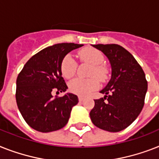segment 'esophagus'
I'll list each match as a JSON object with an SVG mask.
<instances>
[{
    "label": "esophagus",
    "mask_w": 159,
    "mask_h": 159,
    "mask_svg": "<svg viewBox=\"0 0 159 159\" xmlns=\"http://www.w3.org/2000/svg\"><path fill=\"white\" fill-rule=\"evenodd\" d=\"M78 100H79L80 102L83 101V100H84V97H83V96H81V95H80V96H78Z\"/></svg>",
    "instance_id": "34e87169"
}]
</instances>
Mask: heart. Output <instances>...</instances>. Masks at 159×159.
Wrapping results in <instances>:
<instances>
[{
    "label": "heart",
    "instance_id": "obj_1",
    "mask_svg": "<svg viewBox=\"0 0 159 159\" xmlns=\"http://www.w3.org/2000/svg\"><path fill=\"white\" fill-rule=\"evenodd\" d=\"M78 56L81 61L91 65L88 75L92 77L88 79L75 78L72 80L68 83V89L73 94L85 96L99 88L100 84L98 80L100 82L108 81L110 70L109 67L103 63L104 61V55L98 49L86 47L78 51ZM77 68V63L71 55H66L62 59L60 70L63 77L65 78L73 77L76 73Z\"/></svg>",
    "mask_w": 159,
    "mask_h": 159
}]
</instances>
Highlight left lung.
<instances>
[{"mask_svg": "<svg viewBox=\"0 0 159 159\" xmlns=\"http://www.w3.org/2000/svg\"><path fill=\"white\" fill-rule=\"evenodd\" d=\"M109 59L112 74L100 93L104 98L95 100L90 117L93 124L110 132L126 128L139 116L144 104L148 84L145 74L133 55L117 44L92 45Z\"/></svg>", "mask_w": 159, "mask_h": 159, "instance_id": "left-lung-1", "label": "left lung"}]
</instances>
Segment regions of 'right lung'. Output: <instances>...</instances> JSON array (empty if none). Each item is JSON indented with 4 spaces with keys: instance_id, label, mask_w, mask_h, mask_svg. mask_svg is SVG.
<instances>
[{
    "instance_id": "1",
    "label": "right lung",
    "mask_w": 159,
    "mask_h": 159,
    "mask_svg": "<svg viewBox=\"0 0 159 159\" xmlns=\"http://www.w3.org/2000/svg\"><path fill=\"white\" fill-rule=\"evenodd\" d=\"M82 46L59 43L48 46L33 55L18 75L17 105L25 122L36 131H57L68 123L78 98L72 93L53 97L51 92L54 90L64 92L68 89L60 70L62 59Z\"/></svg>"
}]
</instances>
